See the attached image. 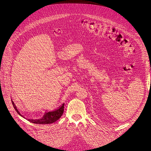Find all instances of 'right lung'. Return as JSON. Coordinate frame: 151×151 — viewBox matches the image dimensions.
Returning <instances> with one entry per match:
<instances>
[{
  "label": "right lung",
  "mask_w": 151,
  "mask_h": 151,
  "mask_svg": "<svg viewBox=\"0 0 151 151\" xmlns=\"http://www.w3.org/2000/svg\"><path fill=\"white\" fill-rule=\"evenodd\" d=\"M16 108V106H15ZM64 111V103H63L60 106L53 111H47L45 113L43 116L38 120H29V122L36 124H50L55 122L63 115Z\"/></svg>",
  "instance_id": "right-lung-1"
}]
</instances>
